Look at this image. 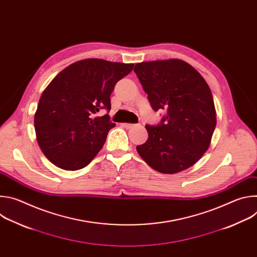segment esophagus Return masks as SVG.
<instances>
[{"label":"esophagus","instance_id":"esophagus-1","mask_svg":"<svg viewBox=\"0 0 257 257\" xmlns=\"http://www.w3.org/2000/svg\"><path fill=\"white\" fill-rule=\"evenodd\" d=\"M123 126L125 127V128H127V129H130V128H133L134 126H136L135 124H129V123H124L123 124Z\"/></svg>","mask_w":257,"mask_h":257}]
</instances>
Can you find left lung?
Returning <instances> with one entry per match:
<instances>
[{
    "label": "left lung",
    "instance_id": "left-lung-1",
    "mask_svg": "<svg viewBox=\"0 0 257 257\" xmlns=\"http://www.w3.org/2000/svg\"><path fill=\"white\" fill-rule=\"evenodd\" d=\"M134 72L154 111H166L161 123L145 125L149 138L136 146L137 153L164 174L188 169L207 151L216 125L207 83L191 65L177 59L138 63Z\"/></svg>",
    "mask_w": 257,
    "mask_h": 257
}]
</instances>
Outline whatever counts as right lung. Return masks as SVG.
Wrapping results in <instances>:
<instances>
[{"label": "right lung", "instance_id": "1", "mask_svg": "<svg viewBox=\"0 0 257 257\" xmlns=\"http://www.w3.org/2000/svg\"><path fill=\"white\" fill-rule=\"evenodd\" d=\"M134 64L86 59L73 63L44 90L34 115L39 145L47 159L67 171L80 170L102 149L116 126L108 114L116 83Z\"/></svg>", "mask_w": 257, "mask_h": 257}]
</instances>
